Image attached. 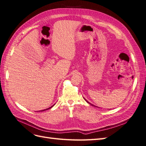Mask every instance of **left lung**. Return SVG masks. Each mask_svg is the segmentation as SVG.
<instances>
[{
	"instance_id": "obj_1",
	"label": "left lung",
	"mask_w": 146,
	"mask_h": 146,
	"mask_svg": "<svg viewBox=\"0 0 146 146\" xmlns=\"http://www.w3.org/2000/svg\"><path fill=\"white\" fill-rule=\"evenodd\" d=\"M86 102H88V104H91V105H92V106H94V107H95V106H94V105H92V104H90V103H89V102H88V101H86Z\"/></svg>"
}]
</instances>
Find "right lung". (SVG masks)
<instances>
[{
	"mask_svg": "<svg viewBox=\"0 0 146 146\" xmlns=\"http://www.w3.org/2000/svg\"><path fill=\"white\" fill-rule=\"evenodd\" d=\"M53 106H54V105H53ZM53 106H52V107H50V108H47V109H46V110H41V111H45V110H48V109H50V108H51L52 107H53Z\"/></svg>",
	"mask_w": 146,
	"mask_h": 146,
	"instance_id": "right-lung-1",
	"label": "right lung"
}]
</instances>
